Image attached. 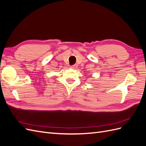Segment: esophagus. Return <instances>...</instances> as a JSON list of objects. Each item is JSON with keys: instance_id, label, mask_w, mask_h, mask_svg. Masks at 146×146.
<instances>
[{"instance_id": "34e87169", "label": "esophagus", "mask_w": 146, "mask_h": 146, "mask_svg": "<svg viewBox=\"0 0 146 146\" xmlns=\"http://www.w3.org/2000/svg\"><path fill=\"white\" fill-rule=\"evenodd\" d=\"M77 64H75V65H74V66H70V68H72V69H76V68H77Z\"/></svg>"}]
</instances>
